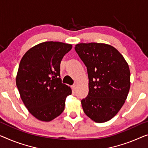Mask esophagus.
<instances>
[{
    "label": "esophagus",
    "mask_w": 148,
    "mask_h": 148,
    "mask_svg": "<svg viewBox=\"0 0 148 148\" xmlns=\"http://www.w3.org/2000/svg\"><path fill=\"white\" fill-rule=\"evenodd\" d=\"M76 88H77V86H76V84H74V85L72 86V90H73L74 91H75V90H76Z\"/></svg>",
    "instance_id": "1"
}]
</instances>
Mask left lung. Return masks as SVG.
I'll return each mask as SVG.
<instances>
[{
  "instance_id": "left-lung-1",
  "label": "left lung",
  "mask_w": 148,
  "mask_h": 148,
  "mask_svg": "<svg viewBox=\"0 0 148 148\" xmlns=\"http://www.w3.org/2000/svg\"><path fill=\"white\" fill-rule=\"evenodd\" d=\"M75 50L87 68L86 98L81 101L86 115L97 123L111 120L120 111L130 88V72L123 56L103 43H80Z\"/></svg>"
}]
</instances>
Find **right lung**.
<instances>
[{
  "instance_id": "1",
  "label": "right lung",
  "mask_w": 148,
  "mask_h": 148,
  "mask_svg": "<svg viewBox=\"0 0 148 148\" xmlns=\"http://www.w3.org/2000/svg\"><path fill=\"white\" fill-rule=\"evenodd\" d=\"M72 45L45 42L26 52L19 64L16 84L20 96L33 116L50 122L62 113L70 86L62 83L60 62Z\"/></svg>"
}]
</instances>
